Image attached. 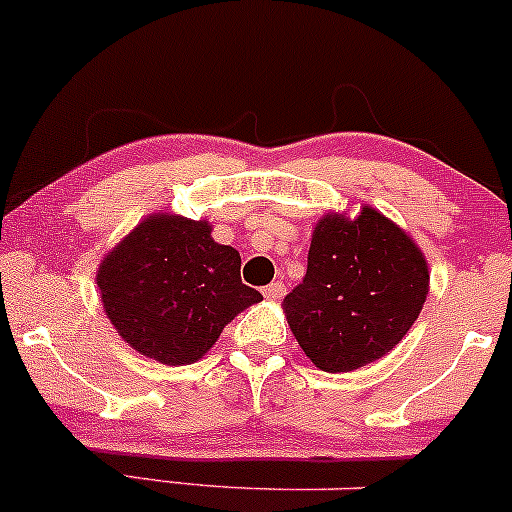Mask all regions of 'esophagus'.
<instances>
[{
  "label": "esophagus",
  "instance_id": "34e87169",
  "mask_svg": "<svg viewBox=\"0 0 512 512\" xmlns=\"http://www.w3.org/2000/svg\"><path fill=\"white\" fill-rule=\"evenodd\" d=\"M263 295H266L268 300H280L285 295V285L283 283H271V285H266V288H263Z\"/></svg>",
  "mask_w": 512,
  "mask_h": 512
}]
</instances>
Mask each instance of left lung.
Masks as SVG:
<instances>
[{"label":"left lung","mask_w":512,"mask_h":512,"mask_svg":"<svg viewBox=\"0 0 512 512\" xmlns=\"http://www.w3.org/2000/svg\"><path fill=\"white\" fill-rule=\"evenodd\" d=\"M430 293L422 251L373 207L329 212L312 232L307 273L283 310L317 368L346 373L386 356L408 334Z\"/></svg>","instance_id":"obj_1"}]
</instances>
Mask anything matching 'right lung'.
Returning a JSON list of instances; mask_svg holds the SVG:
<instances>
[{
  "instance_id": "right-lung-1",
  "label": "right lung",
  "mask_w": 512,
  "mask_h": 512,
  "mask_svg": "<svg viewBox=\"0 0 512 512\" xmlns=\"http://www.w3.org/2000/svg\"><path fill=\"white\" fill-rule=\"evenodd\" d=\"M97 288L119 337L168 366L202 359L241 310L263 300L241 283L239 251L217 244L210 222L163 212L104 256Z\"/></svg>"
}]
</instances>
